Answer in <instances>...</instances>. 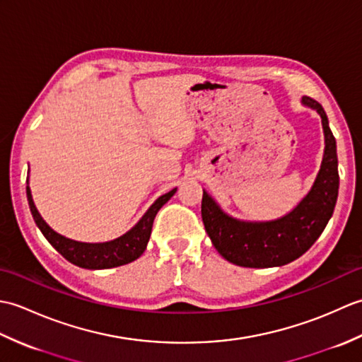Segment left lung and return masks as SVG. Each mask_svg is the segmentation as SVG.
Wrapping results in <instances>:
<instances>
[{"mask_svg": "<svg viewBox=\"0 0 362 362\" xmlns=\"http://www.w3.org/2000/svg\"><path fill=\"white\" fill-rule=\"evenodd\" d=\"M302 104L316 110L324 129V157L311 189L284 216L272 221H243L230 216L204 189L202 221L214 247L230 263L243 267H275L302 257L333 216L339 191L336 140L327 113L317 101Z\"/></svg>", "mask_w": 362, "mask_h": 362, "instance_id": "8db88e82", "label": "left lung"}]
</instances>
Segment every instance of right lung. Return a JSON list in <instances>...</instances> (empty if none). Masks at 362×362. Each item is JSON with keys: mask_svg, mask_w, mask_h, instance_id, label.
<instances>
[{"mask_svg": "<svg viewBox=\"0 0 362 362\" xmlns=\"http://www.w3.org/2000/svg\"><path fill=\"white\" fill-rule=\"evenodd\" d=\"M175 191L177 188L168 191L163 196H160L157 201L149 206V210L143 214V218L138 221L127 233L117 238V240L105 243H81L57 233L56 230H52L46 224L45 219L40 216V213H38L33 194H30L29 180L26 187V196L30 213H33V218L37 227L40 228L43 236L49 241V244L60 253V255L66 258L70 263L83 269H110L132 263V261L143 255L146 245L149 243L156 214L158 213L161 206L175 194Z\"/></svg>", "mask_w": 362, "mask_h": 362, "instance_id": "1", "label": "right lung"}]
</instances>
